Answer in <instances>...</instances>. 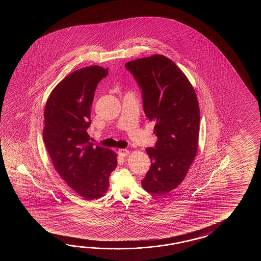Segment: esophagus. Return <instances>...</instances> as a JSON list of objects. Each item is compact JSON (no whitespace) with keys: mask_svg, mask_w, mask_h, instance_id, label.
I'll return each mask as SVG.
<instances>
[{"mask_svg":"<svg viewBox=\"0 0 261 261\" xmlns=\"http://www.w3.org/2000/svg\"><path fill=\"white\" fill-rule=\"evenodd\" d=\"M118 154L121 155V156H126L129 154V151L127 149H119L118 150Z\"/></svg>","mask_w":261,"mask_h":261,"instance_id":"34e87169","label":"esophagus"}]
</instances>
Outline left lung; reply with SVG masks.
<instances>
[{
    "instance_id": "1",
    "label": "left lung",
    "mask_w": 261,
    "mask_h": 261,
    "mask_svg": "<svg viewBox=\"0 0 261 261\" xmlns=\"http://www.w3.org/2000/svg\"><path fill=\"white\" fill-rule=\"evenodd\" d=\"M125 67L142 89L145 116L155 122L158 141L146 148L151 165L142 186L151 194H166L182 183L196 156L198 99L185 73L165 56L128 61Z\"/></svg>"
}]
</instances>
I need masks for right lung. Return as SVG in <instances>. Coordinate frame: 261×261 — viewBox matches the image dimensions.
Listing matches in <instances>:
<instances>
[{"label":"right lung","instance_id":"obj_1","mask_svg":"<svg viewBox=\"0 0 261 261\" xmlns=\"http://www.w3.org/2000/svg\"><path fill=\"white\" fill-rule=\"evenodd\" d=\"M108 68L85 67L67 75L52 90L44 109L45 148L67 185L86 200L98 199L109 187L117 154L89 142L90 107Z\"/></svg>","mask_w":261,"mask_h":261}]
</instances>
